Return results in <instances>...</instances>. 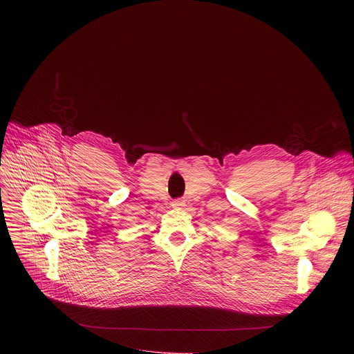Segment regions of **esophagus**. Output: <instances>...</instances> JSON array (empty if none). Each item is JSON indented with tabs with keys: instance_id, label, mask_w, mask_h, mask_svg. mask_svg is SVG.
<instances>
[{
	"instance_id": "obj_1",
	"label": "esophagus",
	"mask_w": 354,
	"mask_h": 354,
	"mask_svg": "<svg viewBox=\"0 0 354 354\" xmlns=\"http://www.w3.org/2000/svg\"><path fill=\"white\" fill-rule=\"evenodd\" d=\"M172 206H174V207H182V206H185V200H182V198H175V200L172 201Z\"/></svg>"
}]
</instances>
